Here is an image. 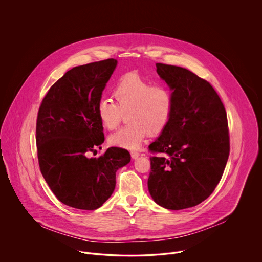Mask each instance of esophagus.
<instances>
[{"instance_id": "obj_1", "label": "esophagus", "mask_w": 262, "mask_h": 262, "mask_svg": "<svg viewBox=\"0 0 262 262\" xmlns=\"http://www.w3.org/2000/svg\"><path fill=\"white\" fill-rule=\"evenodd\" d=\"M131 156H132L133 159H136V158H138L140 156V153L137 152V151H131Z\"/></svg>"}]
</instances>
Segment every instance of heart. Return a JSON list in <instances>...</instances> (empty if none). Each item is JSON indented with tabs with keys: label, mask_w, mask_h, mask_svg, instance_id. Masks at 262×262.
<instances>
[{
	"label": "heart",
	"mask_w": 262,
	"mask_h": 262,
	"mask_svg": "<svg viewBox=\"0 0 262 262\" xmlns=\"http://www.w3.org/2000/svg\"><path fill=\"white\" fill-rule=\"evenodd\" d=\"M116 101L102 99L97 113L102 126L107 130L115 129L122 115L126 114L128 125L109 136L113 146L136 149L147 133L156 135L167 126L174 107L173 93L165 84H154L136 74L122 76L113 89Z\"/></svg>",
	"instance_id": "1"
}]
</instances>
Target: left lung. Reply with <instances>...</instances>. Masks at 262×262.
<instances>
[{
  "label": "left lung",
  "instance_id": "8db88e82",
  "mask_svg": "<svg viewBox=\"0 0 262 262\" xmlns=\"http://www.w3.org/2000/svg\"><path fill=\"white\" fill-rule=\"evenodd\" d=\"M173 93L171 118L149 145L148 189L168 210L194 207L219 184L230 152L227 114L209 81L187 69L156 63Z\"/></svg>",
  "mask_w": 262,
  "mask_h": 262
}]
</instances>
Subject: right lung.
Masks as SVG:
<instances>
[{"label": "right lung", "mask_w": 262, "mask_h": 262, "mask_svg": "<svg viewBox=\"0 0 262 262\" xmlns=\"http://www.w3.org/2000/svg\"><path fill=\"white\" fill-rule=\"evenodd\" d=\"M117 66L109 58L75 67L51 85L39 107L36 145L47 185L64 205L96 210L116 186V171L130 162L128 150L110 147L98 158L105 137L97 106Z\"/></svg>", "instance_id": "add662e5"}]
</instances>
